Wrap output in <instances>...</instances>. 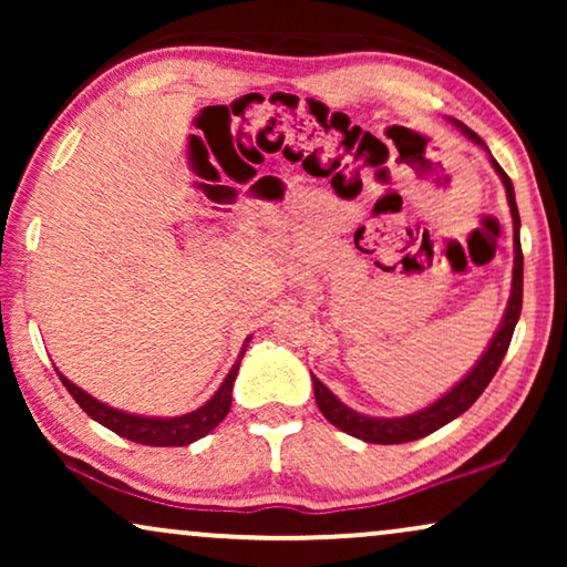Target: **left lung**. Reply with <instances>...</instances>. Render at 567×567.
<instances>
[{
	"label": "left lung",
	"mask_w": 567,
	"mask_h": 567,
	"mask_svg": "<svg viewBox=\"0 0 567 567\" xmlns=\"http://www.w3.org/2000/svg\"><path fill=\"white\" fill-rule=\"evenodd\" d=\"M454 123L462 128L464 136L472 138V142L480 146H485V142L475 134V131H470L460 121H454ZM491 165L503 181V188H506V198H508V208H511V219H514V278H511L508 307L498 324V330H495V336L491 338V343H487L485 353L480 355L475 367H472L467 374H464V379H460V382L452 386V390H449L446 394H441V398L436 402H431L429 408L417 410V413L402 415V417L363 415V413H359V410L348 408L346 402H340L336 394H332L328 386H324L320 379L312 374L317 408H320V413L343 433H351V436L369 441V444H405V441L423 439V436H429V433L439 431L441 425L452 423L454 417H460L464 413V410H470L472 402H475L480 394L485 392V386L491 384L495 371H498L503 355H506L508 346H511V338H514L518 315H522L524 255H522V239H518L522 219H518L514 183H511V177L503 173V167L493 157H491Z\"/></svg>",
	"instance_id": "left-lung-1"
}]
</instances>
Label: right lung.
Masks as SVG:
<instances>
[{"label": "right lung", "instance_id": "obj_1", "mask_svg": "<svg viewBox=\"0 0 567 567\" xmlns=\"http://www.w3.org/2000/svg\"><path fill=\"white\" fill-rule=\"evenodd\" d=\"M247 343H250V338L245 340L243 351H239V359L235 361V367L229 369V374L221 382L219 390L214 392V398L208 400L206 405L193 410V413H185L177 417H152V415L123 413V410L105 405V402H100L92 398V394L80 390V386L69 382L61 371H56V374L61 379V384L69 390V394L80 402V408L84 410V413H87L92 421L105 425V429L118 433V436L136 441V444H144V446H188V444H193V441L204 439L206 433H212L216 425L227 417L229 408H231V386H235L239 361H243V355L247 351Z\"/></svg>", "mask_w": 567, "mask_h": 567}]
</instances>
